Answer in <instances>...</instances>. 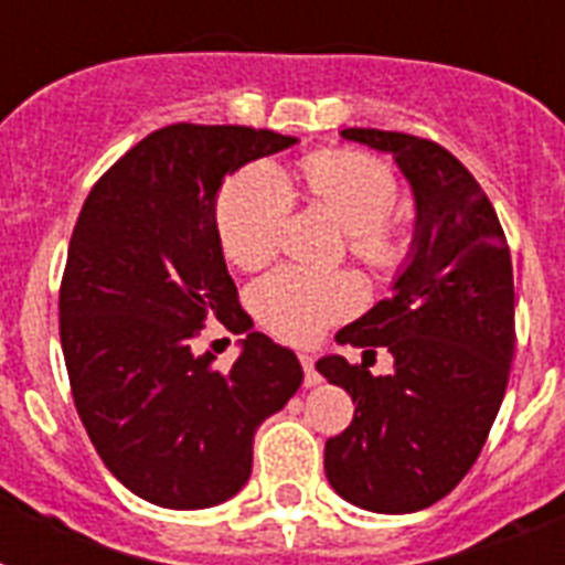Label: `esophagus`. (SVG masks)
<instances>
[{"mask_svg": "<svg viewBox=\"0 0 565 565\" xmlns=\"http://www.w3.org/2000/svg\"><path fill=\"white\" fill-rule=\"evenodd\" d=\"M301 360V369H305V386H319L322 383V377H319V371H316V360L313 354H301L298 356Z\"/></svg>", "mask_w": 565, "mask_h": 565, "instance_id": "1", "label": "esophagus"}]
</instances>
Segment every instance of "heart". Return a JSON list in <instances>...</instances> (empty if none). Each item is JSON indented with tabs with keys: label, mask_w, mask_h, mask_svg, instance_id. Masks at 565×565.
<instances>
[{
	"label": "heart",
	"mask_w": 565,
	"mask_h": 565,
	"mask_svg": "<svg viewBox=\"0 0 565 565\" xmlns=\"http://www.w3.org/2000/svg\"><path fill=\"white\" fill-rule=\"evenodd\" d=\"M301 177L310 200L345 226L348 249L374 273H394L409 258V235L388 214L401 200V182L386 162L356 150L307 156ZM292 209V188L275 164H249L217 196V235L226 258L241 269L264 267L281 241ZM362 287L348 273L281 267L252 290L255 313L275 337L310 342L342 316L354 313Z\"/></svg>",
	"instance_id": "b5f03b06"
}]
</instances>
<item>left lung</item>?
<instances>
[{"label":"left lung","instance_id":"obj_1","mask_svg":"<svg viewBox=\"0 0 565 565\" xmlns=\"http://www.w3.org/2000/svg\"><path fill=\"white\" fill-rule=\"evenodd\" d=\"M345 141L392 153L415 196L409 258L339 345L386 348L394 371L330 354L316 362L356 403L324 444L330 488L374 513L424 511L476 465L505 397L513 360V267L505 232L473 173L435 141L348 127Z\"/></svg>","mask_w":565,"mask_h":565}]
</instances>
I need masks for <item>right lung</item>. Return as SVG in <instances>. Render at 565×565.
Masks as SVG:
<instances>
[{"instance_id": "obj_1", "label": "right lung", "mask_w": 565, "mask_h": 565, "mask_svg": "<svg viewBox=\"0 0 565 565\" xmlns=\"http://www.w3.org/2000/svg\"><path fill=\"white\" fill-rule=\"evenodd\" d=\"M298 139L235 124H171L86 196L60 284V345L100 461L145 502L196 511L249 481L252 441L298 392L290 348L252 330L228 371L194 354L209 319H243L217 235L226 173Z\"/></svg>"}]
</instances>
